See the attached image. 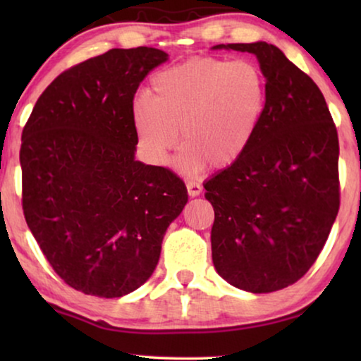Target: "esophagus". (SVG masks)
Returning a JSON list of instances; mask_svg holds the SVG:
<instances>
[{
    "label": "esophagus",
    "mask_w": 361,
    "mask_h": 361,
    "mask_svg": "<svg viewBox=\"0 0 361 361\" xmlns=\"http://www.w3.org/2000/svg\"><path fill=\"white\" fill-rule=\"evenodd\" d=\"M185 185H187V192H189V195H190V197H197V195H200V192H202V185L199 184V182H195V180H187V182H185Z\"/></svg>",
    "instance_id": "34e87169"
}]
</instances>
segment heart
Instances as JSON below:
<instances>
[{
	"mask_svg": "<svg viewBox=\"0 0 361 361\" xmlns=\"http://www.w3.org/2000/svg\"><path fill=\"white\" fill-rule=\"evenodd\" d=\"M268 102L266 77L256 63L197 57L157 72L151 95L133 102V126L146 159L166 166L177 147L179 166L221 171L238 162L253 142Z\"/></svg>",
	"mask_w": 361,
	"mask_h": 361,
	"instance_id": "obj_1",
	"label": "heart"
}]
</instances>
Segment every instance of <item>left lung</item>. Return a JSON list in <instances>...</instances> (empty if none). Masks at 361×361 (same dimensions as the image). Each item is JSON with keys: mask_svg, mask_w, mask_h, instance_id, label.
<instances>
[{"mask_svg": "<svg viewBox=\"0 0 361 361\" xmlns=\"http://www.w3.org/2000/svg\"><path fill=\"white\" fill-rule=\"evenodd\" d=\"M255 54L268 85L261 126L243 157L204 184L215 212L212 259L248 293H274L310 269L340 207L338 136L322 92L268 42L219 44Z\"/></svg>", "mask_w": 361, "mask_h": 361, "instance_id": "obj_1", "label": "left lung"}]
</instances>
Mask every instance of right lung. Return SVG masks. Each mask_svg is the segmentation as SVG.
<instances>
[{"label":"right lung","instance_id":"1","mask_svg":"<svg viewBox=\"0 0 361 361\" xmlns=\"http://www.w3.org/2000/svg\"><path fill=\"white\" fill-rule=\"evenodd\" d=\"M154 47L111 49L62 72L23 130V210L71 288L121 298L151 278L164 233L187 204L180 177L135 159L133 100Z\"/></svg>","mask_w":361,"mask_h":361}]
</instances>
